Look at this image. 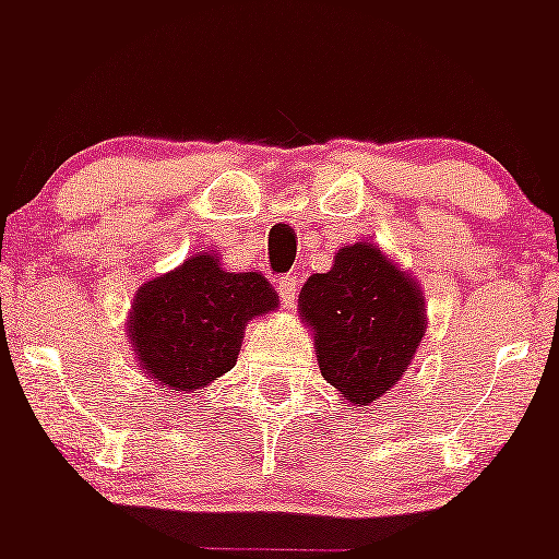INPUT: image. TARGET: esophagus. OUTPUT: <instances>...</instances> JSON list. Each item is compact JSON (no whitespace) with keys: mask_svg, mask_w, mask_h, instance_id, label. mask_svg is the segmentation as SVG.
I'll list each match as a JSON object with an SVG mask.
<instances>
[{"mask_svg":"<svg viewBox=\"0 0 559 559\" xmlns=\"http://www.w3.org/2000/svg\"><path fill=\"white\" fill-rule=\"evenodd\" d=\"M276 290H280V296H283L285 308H294L296 290H299V280H296V274L280 276V283H276Z\"/></svg>","mask_w":559,"mask_h":559,"instance_id":"esophagus-1","label":"esophagus"}]
</instances>
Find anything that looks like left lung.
I'll use <instances>...</instances> for the list:
<instances>
[{"mask_svg":"<svg viewBox=\"0 0 559 559\" xmlns=\"http://www.w3.org/2000/svg\"><path fill=\"white\" fill-rule=\"evenodd\" d=\"M322 378L353 406H369L403 378L426 335V299L374 243L341 246L328 274L299 294Z\"/></svg>","mask_w":559,"mask_h":559,"instance_id":"8db88e82","label":"left lung"}]
</instances>
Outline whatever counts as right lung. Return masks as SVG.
<instances>
[{"mask_svg":"<svg viewBox=\"0 0 559 559\" xmlns=\"http://www.w3.org/2000/svg\"><path fill=\"white\" fill-rule=\"evenodd\" d=\"M276 305L280 296L263 274L224 271L218 257L201 251L136 290L128 335L140 367L187 394L229 372L249 319Z\"/></svg>","mask_w":559,"mask_h":559,"instance_id":"1","label":"right lung"}]
</instances>
